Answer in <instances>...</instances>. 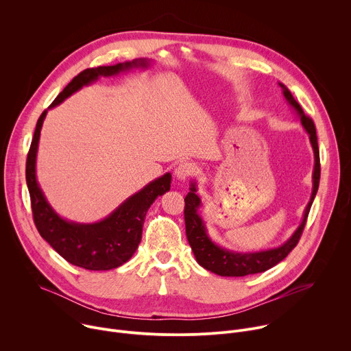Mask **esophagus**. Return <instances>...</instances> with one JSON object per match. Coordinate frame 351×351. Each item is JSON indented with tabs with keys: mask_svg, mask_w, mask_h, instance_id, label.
<instances>
[{
	"mask_svg": "<svg viewBox=\"0 0 351 351\" xmlns=\"http://www.w3.org/2000/svg\"><path fill=\"white\" fill-rule=\"evenodd\" d=\"M194 172V167L189 162H182L175 169V176L178 180H186L189 176H191Z\"/></svg>",
	"mask_w": 351,
	"mask_h": 351,
	"instance_id": "34e87169",
	"label": "esophagus"
}]
</instances>
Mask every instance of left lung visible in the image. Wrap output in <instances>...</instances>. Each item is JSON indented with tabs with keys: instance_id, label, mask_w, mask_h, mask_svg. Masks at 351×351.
I'll use <instances>...</instances> for the list:
<instances>
[{
	"instance_id": "obj_1",
	"label": "left lung",
	"mask_w": 351,
	"mask_h": 351,
	"mask_svg": "<svg viewBox=\"0 0 351 351\" xmlns=\"http://www.w3.org/2000/svg\"><path fill=\"white\" fill-rule=\"evenodd\" d=\"M282 88L283 97L286 98L287 104L294 110V112L300 117L302 126L307 132L310 137L311 147L314 149V172H313V193L310 202L304 210L303 221L294 230V233L279 247L261 250V252H252V253H241L233 252V250L223 248L218 245L215 241L211 240L208 236L206 223L203 218L198 214V208L202 207V198L197 194V184L195 182L190 183V191L184 197V223H186V236L189 244L193 250L194 257L197 263L219 276H245L265 272L267 269L275 267L278 263L285 260L291 250L297 245L302 233L304 230L307 217L315 194L319 186V176H321V165H319V149H318V140H317V130L315 125L311 118L306 117L303 108L295 101L289 88L283 83H278Z\"/></svg>"
}]
</instances>
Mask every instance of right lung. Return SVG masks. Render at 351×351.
<instances>
[{
	"label": "right lung",
	"mask_w": 351,
	"mask_h": 351,
	"mask_svg": "<svg viewBox=\"0 0 351 351\" xmlns=\"http://www.w3.org/2000/svg\"><path fill=\"white\" fill-rule=\"evenodd\" d=\"M149 64H152L149 60L138 58L111 66L86 69L72 79L48 110L60 106L69 95L80 90L83 86L91 84L99 76H115L133 68L145 69ZM48 110H45L37 121L26 161V183L36 228L40 236L72 265L90 271H108L118 268L129 261L134 254L141 241L145 214L158 195L169 191L172 176L171 173H165L149 182L140 191L126 198L108 217L98 222L79 223L60 217L47 202L36 176L40 132Z\"/></svg>",
	"instance_id": "1"
}]
</instances>
